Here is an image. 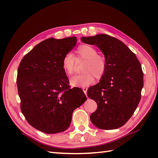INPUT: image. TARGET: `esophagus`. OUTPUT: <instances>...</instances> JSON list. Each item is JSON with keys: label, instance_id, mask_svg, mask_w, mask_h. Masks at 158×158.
<instances>
[{"label": "esophagus", "instance_id": "34e87169", "mask_svg": "<svg viewBox=\"0 0 158 158\" xmlns=\"http://www.w3.org/2000/svg\"><path fill=\"white\" fill-rule=\"evenodd\" d=\"M82 89H83V91H84V94L86 95L87 94V90H88V88H82Z\"/></svg>", "mask_w": 158, "mask_h": 158}]
</instances>
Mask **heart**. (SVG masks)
<instances>
[{
  "label": "heart",
  "instance_id": "1",
  "mask_svg": "<svg viewBox=\"0 0 158 158\" xmlns=\"http://www.w3.org/2000/svg\"><path fill=\"white\" fill-rule=\"evenodd\" d=\"M77 58L86 60L83 69L84 73L76 75L71 78L70 82L73 86L85 87L92 84L95 78H101L106 73V62L103 56L98 55V51L94 47L88 45H82L76 49ZM76 59L74 55L66 53L62 60V67L65 73L70 76L74 73Z\"/></svg>",
  "mask_w": 158,
  "mask_h": 158
}]
</instances>
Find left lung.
<instances>
[{
  "mask_svg": "<svg viewBox=\"0 0 158 158\" xmlns=\"http://www.w3.org/2000/svg\"><path fill=\"white\" fill-rule=\"evenodd\" d=\"M81 40L96 45L106 62V73L99 82L87 92L98 105L90 120L100 129L118 128L132 117L140 102L144 85L141 64L135 54L115 37L98 34L82 37Z\"/></svg>",
  "mask_w": 158,
  "mask_h": 158,
  "instance_id": "left-lung-1",
  "label": "left lung"
}]
</instances>
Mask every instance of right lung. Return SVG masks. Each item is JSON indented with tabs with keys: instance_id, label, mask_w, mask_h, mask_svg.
I'll use <instances>...</instances> for the list:
<instances>
[{
	"instance_id": "right-lung-1",
	"label": "right lung",
	"mask_w": 158,
	"mask_h": 158,
	"mask_svg": "<svg viewBox=\"0 0 158 158\" xmlns=\"http://www.w3.org/2000/svg\"><path fill=\"white\" fill-rule=\"evenodd\" d=\"M76 37L41 41L26 55L18 69L21 111L30 125L43 132L67 129L74 110L86 101L83 90L70 89L62 67L63 56L76 44Z\"/></svg>"
}]
</instances>
